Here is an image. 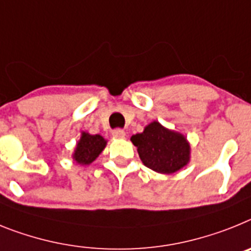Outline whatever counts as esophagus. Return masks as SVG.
I'll return each instance as SVG.
<instances>
[{
	"label": "esophagus",
	"mask_w": 251,
	"mask_h": 251,
	"mask_svg": "<svg viewBox=\"0 0 251 251\" xmlns=\"http://www.w3.org/2000/svg\"><path fill=\"white\" fill-rule=\"evenodd\" d=\"M112 136L117 139H124L126 136V132L124 131L123 128H116V130H113L112 131Z\"/></svg>",
	"instance_id": "obj_1"
}]
</instances>
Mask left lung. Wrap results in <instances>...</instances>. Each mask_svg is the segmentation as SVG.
<instances>
[{
    "label": "left lung",
    "mask_w": 251,
    "mask_h": 251,
    "mask_svg": "<svg viewBox=\"0 0 251 251\" xmlns=\"http://www.w3.org/2000/svg\"><path fill=\"white\" fill-rule=\"evenodd\" d=\"M131 141L144 165L158 173H176L189 162L191 147L187 139L158 121L149 124L141 134L132 135Z\"/></svg>",
    "instance_id": "left-lung-1"
}]
</instances>
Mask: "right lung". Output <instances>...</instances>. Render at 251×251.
<instances>
[{
    "mask_svg": "<svg viewBox=\"0 0 251 251\" xmlns=\"http://www.w3.org/2000/svg\"><path fill=\"white\" fill-rule=\"evenodd\" d=\"M106 144L107 141L101 135H91L83 131L73 152V159L80 165L91 164L101 154Z\"/></svg>",
    "mask_w": 251,
    "mask_h": 251,
    "instance_id": "right-lung-1",
    "label": "right lung"
}]
</instances>
